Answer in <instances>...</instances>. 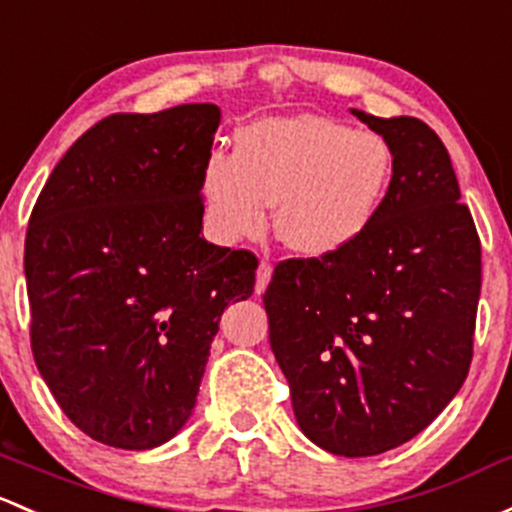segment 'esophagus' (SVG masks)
Listing matches in <instances>:
<instances>
[{
	"mask_svg": "<svg viewBox=\"0 0 512 512\" xmlns=\"http://www.w3.org/2000/svg\"><path fill=\"white\" fill-rule=\"evenodd\" d=\"M272 279V265L267 260L260 262V267H257V282H255V292L262 294L267 289V284H270Z\"/></svg>",
	"mask_w": 512,
	"mask_h": 512,
	"instance_id": "34e87169",
	"label": "esophagus"
}]
</instances>
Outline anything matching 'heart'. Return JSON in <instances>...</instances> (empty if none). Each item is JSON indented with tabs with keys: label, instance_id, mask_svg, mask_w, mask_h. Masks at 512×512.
<instances>
[{
	"label": "heart",
	"instance_id": "obj_1",
	"mask_svg": "<svg viewBox=\"0 0 512 512\" xmlns=\"http://www.w3.org/2000/svg\"><path fill=\"white\" fill-rule=\"evenodd\" d=\"M395 152L383 134L326 115L267 117L242 127L235 154L201 166L203 220L220 242L260 238L274 206L277 238L324 260L355 245L385 206Z\"/></svg>",
	"mask_w": 512,
	"mask_h": 512
}]
</instances>
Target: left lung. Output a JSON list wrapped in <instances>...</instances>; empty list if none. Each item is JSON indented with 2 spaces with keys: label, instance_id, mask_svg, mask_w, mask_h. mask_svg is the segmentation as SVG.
<instances>
[{
  "label": "left lung",
  "instance_id": "left-lung-1",
  "mask_svg": "<svg viewBox=\"0 0 512 512\" xmlns=\"http://www.w3.org/2000/svg\"><path fill=\"white\" fill-rule=\"evenodd\" d=\"M351 112L395 152L383 211L338 255L279 262L265 309L299 429L355 459L417 437L464 385L481 240L434 129Z\"/></svg>",
  "mask_w": 512,
  "mask_h": 512
}]
</instances>
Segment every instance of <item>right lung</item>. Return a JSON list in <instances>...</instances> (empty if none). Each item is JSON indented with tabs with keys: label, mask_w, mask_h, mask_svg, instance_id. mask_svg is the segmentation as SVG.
I'll use <instances>...</instances> for the list:
<instances>
[{
	"label": "right lung",
	"mask_w": 512,
	"mask_h": 512,
	"mask_svg": "<svg viewBox=\"0 0 512 512\" xmlns=\"http://www.w3.org/2000/svg\"><path fill=\"white\" fill-rule=\"evenodd\" d=\"M211 102L110 115L48 176L24 274L36 368L80 432L144 451L196 407L225 306L255 287L257 257L203 238L198 179Z\"/></svg>",
	"instance_id": "add662e5"
}]
</instances>
